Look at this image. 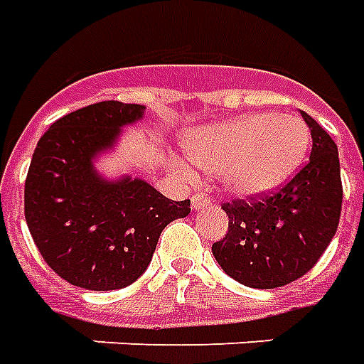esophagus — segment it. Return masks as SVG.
I'll return each mask as SVG.
<instances>
[{
  "mask_svg": "<svg viewBox=\"0 0 364 364\" xmlns=\"http://www.w3.org/2000/svg\"><path fill=\"white\" fill-rule=\"evenodd\" d=\"M205 208H210V198L202 192H198V194L192 196V210L200 211L205 210Z\"/></svg>",
  "mask_w": 364,
  "mask_h": 364,
  "instance_id": "obj_1",
  "label": "esophagus"
}]
</instances>
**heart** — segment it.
I'll list each match as a JSON object with an SVG mask.
<instances>
[{"label": "heart", "mask_w": 364, "mask_h": 364, "mask_svg": "<svg viewBox=\"0 0 364 364\" xmlns=\"http://www.w3.org/2000/svg\"><path fill=\"white\" fill-rule=\"evenodd\" d=\"M308 145V125L288 113L239 115L194 129L184 139L190 162L218 174L223 192L239 200L278 190L298 170Z\"/></svg>", "instance_id": "heart-1"}]
</instances>
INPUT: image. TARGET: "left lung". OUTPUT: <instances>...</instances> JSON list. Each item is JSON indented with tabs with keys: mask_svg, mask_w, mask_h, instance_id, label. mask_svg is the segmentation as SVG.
Segmentation results:
<instances>
[{
	"mask_svg": "<svg viewBox=\"0 0 364 364\" xmlns=\"http://www.w3.org/2000/svg\"><path fill=\"white\" fill-rule=\"evenodd\" d=\"M311 133L308 164L260 200L223 203L228 235L211 252L225 274L249 288H278L304 277L331 243L341 215L343 186L333 139L301 112Z\"/></svg>",
	"mask_w": 364,
	"mask_h": 364,
	"instance_id": "left-lung-1",
	"label": "left lung"
}]
</instances>
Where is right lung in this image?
I'll list each match as a JSON object with an SVG mask.
<instances>
[{"label":"right lung","mask_w":364,"mask_h":364,"mask_svg":"<svg viewBox=\"0 0 364 364\" xmlns=\"http://www.w3.org/2000/svg\"><path fill=\"white\" fill-rule=\"evenodd\" d=\"M145 105L100 102L54 121L41 136L25 180V219L46 264L86 290L133 284L153 259L162 229L186 218L190 200L172 202L143 178H105L100 154Z\"/></svg>","instance_id":"right-lung-1"}]
</instances>
